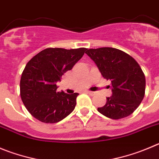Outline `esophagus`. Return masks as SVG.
Masks as SVG:
<instances>
[{
  "label": "esophagus",
  "mask_w": 159,
  "mask_h": 159,
  "mask_svg": "<svg viewBox=\"0 0 159 159\" xmlns=\"http://www.w3.org/2000/svg\"><path fill=\"white\" fill-rule=\"evenodd\" d=\"M85 93H88V94H89L90 96H94V95H95V93H94V92H91V91H85Z\"/></svg>",
  "instance_id": "34e87169"
}]
</instances>
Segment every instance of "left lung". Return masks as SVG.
Instances as JSON below:
<instances>
[{
  "label": "left lung",
  "mask_w": 159,
  "mask_h": 159,
  "mask_svg": "<svg viewBox=\"0 0 159 159\" xmlns=\"http://www.w3.org/2000/svg\"><path fill=\"white\" fill-rule=\"evenodd\" d=\"M107 80H111L112 96L98 111L111 119L133 114L145 94V75L139 63L129 54L115 48H90L85 52ZM110 87V86H109Z\"/></svg>",
  "instance_id": "1"
}]
</instances>
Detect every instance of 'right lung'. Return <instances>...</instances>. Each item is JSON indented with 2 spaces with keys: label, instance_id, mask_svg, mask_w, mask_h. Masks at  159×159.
<instances>
[{
  "label": "right lung",
  "instance_id": "add662e5",
  "mask_svg": "<svg viewBox=\"0 0 159 159\" xmlns=\"http://www.w3.org/2000/svg\"><path fill=\"white\" fill-rule=\"evenodd\" d=\"M87 48H48L26 63L20 79V96L33 117L44 123H56L75 110L78 93L57 92L56 82L70 70Z\"/></svg>",
  "mask_w": 159,
  "mask_h": 159
}]
</instances>
